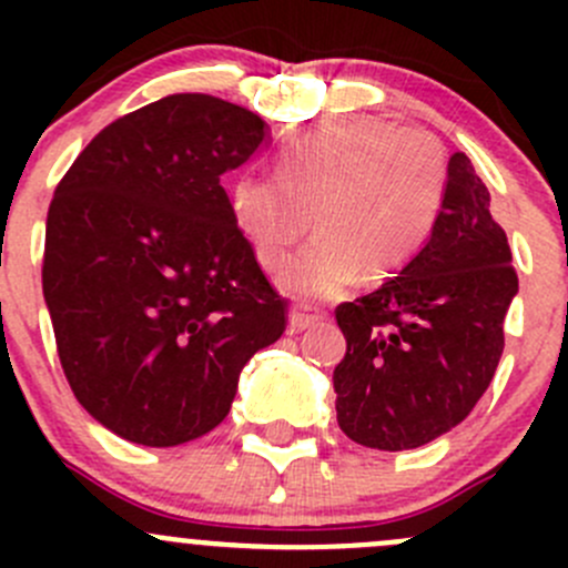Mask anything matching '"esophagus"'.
<instances>
[{
  "label": "esophagus",
  "mask_w": 568,
  "mask_h": 568,
  "mask_svg": "<svg viewBox=\"0 0 568 568\" xmlns=\"http://www.w3.org/2000/svg\"><path fill=\"white\" fill-rule=\"evenodd\" d=\"M313 321H316V316H313V313L302 311V307H294V311L288 313V329L291 332H302V329H307V326H311Z\"/></svg>",
  "instance_id": "obj_1"
}]
</instances>
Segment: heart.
Instances as JSON below:
<instances>
[{
	"label": "heart",
	"mask_w": 568,
	"mask_h": 568,
	"mask_svg": "<svg viewBox=\"0 0 568 568\" xmlns=\"http://www.w3.org/2000/svg\"><path fill=\"white\" fill-rule=\"evenodd\" d=\"M445 189L448 159L437 136L354 118L285 145L277 175L239 173L227 209L266 268L288 257L316 216L321 236L288 261L280 285L300 300H326L363 266L374 277L400 272L432 236Z\"/></svg>",
	"instance_id": "1"
}]
</instances>
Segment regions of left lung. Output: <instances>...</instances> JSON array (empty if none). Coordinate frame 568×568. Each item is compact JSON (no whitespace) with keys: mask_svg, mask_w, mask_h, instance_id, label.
Wrapping results in <instances>:
<instances>
[{"mask_svg":"<svg viewBox=\"0 0 568 568\" xmlns=\"http://www.w3.org/2000/svg\"><path fill=\"white\" fill-rule=\"evenodd\" d=\"M506 231L464 153L448 162L443 211L423 250L371 294L337 305V426L376 450L443 437L473 412L500 363L517 296Z\"/></svg>","mask_w":568,"mask_h":568,"instance_id":"obj_1","label":"left lung"}]
</instances>
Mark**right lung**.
<instances>
[{
  "instance_id": "right-lung-1",
  "label": "right lung",
  "mask_w": 568,
  "mask_h": 568,
  "mask_svg": "<svg viewBox=\"0 0 568 568\" xmlns=\"http://www.w3.org/2000/svg\"><path fill=\"white\" fill-rule=\"evenodd\" d=\"M266 136L250 109L175 93L109 123L57 186V354L79 404L129 443L173 448L220 426L244 365L285 332L220 183Z\"/></svg>"
}]
</instances>
